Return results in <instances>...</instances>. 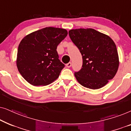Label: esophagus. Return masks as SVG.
<instances>
[{
	"label": "esophagus",
	"mask_w": 131,
	"mask_h": 131,
	"mask_svg": "<svg viewBox=\"0 0 131 131\" xmlns=\"http://www.w3.org/2000/svg\"><path fill=\"white\" fill-rule=\"evenodd\" d=\"M71 66V62H69V63H67L66 64V67H68V68H70Z\"/></svg>",
	"instance_id": "1"
}]
</instances>
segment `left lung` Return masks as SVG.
Wrapping results in <instances>:
<instances>
[{
    "label": "left lung",
    "instance_id": "obj_1",
    "mask_svg": "<svg viewBox=\"0 0 131 131\" xmlns=\"http://www.w3.org/2000/svg\"><path fill=\"white\" fill-rule=\"evenodd\" d=\"M69 35L83 58L81 70L74 73L76 80L87 88L104 86L115 76L119 66L114 41L108 35L90 28L70 30Z\"/></svg>",
    "mask_w": 131,
    "mask_h": 131
}]
</instances>
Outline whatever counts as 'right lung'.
<instances>
[{
    "label": "right lung",
    "mask_w": 131,
    "mask_h": 131,
    "mask_svg": "<svg viewBox=\"0 0 131 131\" xmlns=\"http://www.w3.org/2000/svg\"><path fill=\"white\" fill-rule=\"evenodd\" d=\"M68 32L48 27L28 34L19 43L16 64L25 80L33 86L49 85L64 67L58 59L57 46Z\"/></svg>",
    "instance_id": "1"
}]
</instances>
